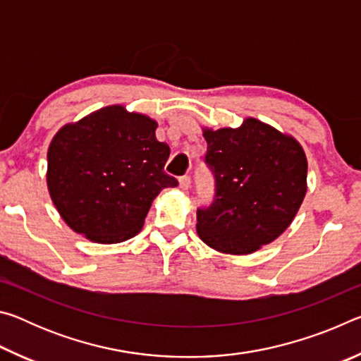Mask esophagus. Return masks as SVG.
Here are the masks:
<instances>
[{
    "label": "esophagus",
    "instance_id": "esophagus-1",
    "mask_svg": "<svg viewBox=\"0 0 361 361\" xmlns=\"http://www.w3.org/2000/svg\"><path fill=\"white\" fill-rule=\"evenodd\" d=\"M189 186H191V178H189V176H181L180 188L183 189V191H186V189H189Z\"/></svg>",
    "mask_w": 361,
    "mask_h": 361
}]
</instances>
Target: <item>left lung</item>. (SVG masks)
Masks as SVG:
<instances>
[{
  "label": "left lung",
  "instance_id": "1",
  "mask_svg": "<svg viewBox=\"0 0 361 361\" xmlns=\"http://www.w3.org/2000/svg\"><path fill=\"white\" fill-rule=\"evenodd\" d=\"M215 200L197 210V234L224 255L258 252L283 234L307 191V157L295 137L259 119L204 127Z\"/></svg>",
  "mask_w": 361,
  "mask_h": 361
}]
</instances>
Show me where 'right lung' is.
<instances>
[{"mask_svg":"<svg viewBox=\"0 0 361 361\" xmlns=\"http://www.w3.org/2000/svg\"><path fill=\"white\" fill-rule=\"evenodd\" d=\"M157 122L109 105L65 124L47 149V189L70 228L97 243L137 235L152 200L178 186L164 172L170 148Z\"/></svg>","mask_w":361,"mask_h":361,"instance_id":"1","label":"right lung"}]
</instances>
